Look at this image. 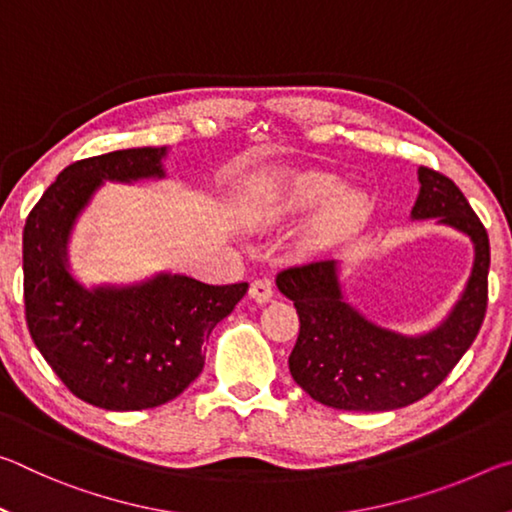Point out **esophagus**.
<instances>
[{"instance_id": "34e87169", "label": "esophagus", "mask_w": 512, "mask_h": 512, "mask_svg": "<svg viewBox=\"0 0 512 512\" xmlns=\"http://www.w3.org/2000/svg\"><path fill=\"white\" fill-rule=\"evenodd\" d=\"M248 293H250V298H253L255 302H259V305H264V302H268V300L273 298V287H271V282L262 280V277H259V280L250 282Z\"/></svg>"}]
</instances>
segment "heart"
Returning a JSON list of instances; mask_svg holds the SVG:
<instances>
[{"label": "heart", "mask_w": 512, "mask_h": 512, "mask_svg": "<svg viewBox=\"0 0 512 512\" xmlns=\"http://www.w3.org/2000/svg\"><path fill=\"white\" fill-rule=\"evenodd\" d=\"M339 194L341 183L336 178L323 176V173L296 176L289 183H282L266 198L262 203V210H259V221L264 225H280L284 221H293L298 216H305L318 210V207L327 205ZM361 207L363 203L357 194L340 196L316 219L314 228L309 230V244L323 246L336 235H341L345 228H350L359 219Z\"/></svg>", "instance_id": "1"}]
</instances>
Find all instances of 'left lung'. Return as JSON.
<instances>
[{
  "instance_id": "obj_1",
  "label": "left lung",
  "mask_w": 512,
  "mask_h": 512,
  "mask_svg": "<svg viewBox=\"0 0 512 512\" xmlns=\"http://www.w3.org/2000/svg\"><path fill=\"white\" fill-rule=\"evenodd\" d=\"M413 219H438L474 244V266L461 300L440 327L404 336L370 323L343 300L339 264L318 259L277 273V289L300 318L289 357L291 377L316 402L343 411H393L429 395L461 361L488 307L490 241L461 189L440 171L418 169Z\"/></svg>"
}]
</instances>
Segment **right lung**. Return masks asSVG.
<instances>
[{
  "label": "right lung",
  "instance_id": "obj_1",
  "mask_svg": "<svg viewBox=\"0 0 512 512\" xmlns=\"http://www.w3.org/2000/svg\"><path fill=\"white\" fill-rule=\"evenodd\" d=\"M167 149H124L58 173L22 232L24 316L31 339L79 400L142 411L173 400L201 375L205 343L248 282L214 287L160 273L133 287L85 289L67 271L76 216L103 180L162 178Z\"/></svg>",
  "mask_w": 512,
  "mask_h": 512
}]
</instances>
